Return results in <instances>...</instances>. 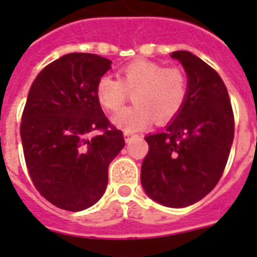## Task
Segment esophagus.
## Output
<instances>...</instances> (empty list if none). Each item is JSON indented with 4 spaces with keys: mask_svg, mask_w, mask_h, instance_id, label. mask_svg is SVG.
Wrapping results in <instances>:
<instances>
[{
    "mask_svg": "<svg viewBox=\"0 0 257 257\" xmlns=\"http://www.w3.org/2000/svg\"><path fill=\"white\" fill-rule=\"evenodd\" d=\"M124 136H125V141H126V143H129V141L132 140L133 137H135V135H133V133H131V132H125Z\"/></svg>",
    "mask_w": 257,
    "mask_h": 257,
    "instance_id": "34e87169",
    "label": "esophagus"
}]
</instances>
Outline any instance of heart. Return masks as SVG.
<instances>
[{
	"instance_id": "1",
	"label": "heart",
	"mask_w": 257,
	"mask_h": 257,
	"mask_svg": "<svg viewBox=\"0 0 257 257\" xmlns=\"http://www.w3.org/2000/svg\"><path fill=\"white\" fill-rule=\"evenodd\" d=\"M133 93V105L113 121L125 132H136L152 122H167L183 109L188 97V77L179 66L135 60L118 70V78L104 74L97 80L96 98L109 112H118Z\"/></svg>"
}]
</instances>
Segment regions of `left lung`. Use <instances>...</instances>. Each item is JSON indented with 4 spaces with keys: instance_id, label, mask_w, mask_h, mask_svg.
Masks as SVG:
<instances>
[{
    "instance_id": "8db88e82",
    "label": "left lung",
    "mask_w": 257,
    "mask_h": 257,
    "mask_svg": "<svg viewBox=\"0 0 257 257\" xmlns=\"http://www.w3.org/2000/svg\"><path fill=\"white\" fill-rule=\"evenodd\" d=\"M177 58L188 74V97L165 131L149 135L141 165L147 195L171 208L197 203L219 183L231 152L235 118L227 86L213 68L191 52Z\"/></svg>"
}]
</instances>
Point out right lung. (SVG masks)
Segmentation results:
<instances>
[{"instance_id": "add662e5", "label": "right lung", "mask_w": 257, "mask_h": 257, "mask_svg": "<svg viewBox=\"0 0 257 257\" xmlns=\"http://www.w3.org/2000/svg\"><path fill=\"white\" fill-rule=\"evenodd\" d=\"M110 64L92 53L50 62L34 78L22 112L30 179L42 197L65 211H82L101 199L109 164L125 145L96 98L97 80Z\"/></svg>"}]
</instances>
